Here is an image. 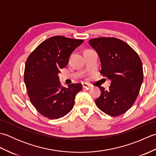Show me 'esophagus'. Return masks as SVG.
Returning <instances> with one entry per match:
<instances>
[{"instance_id": "1", "label": "esophagus", "mask_w": 156, "mask_h": 156, "mask_svg": "<svg viewBox=\"0 0 156 156\" xmlns=\"http://www.w3.org/2000/svg\"><path fill=\"white\" fill-rule=\"evenodd\" d=\"M91 87L90 85H89L88 84H86V83H84L82 84V87H83V88H86V89H88L90 88V87Z\"/></svg>"}]
</instances>
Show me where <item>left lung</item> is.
<instances>
[{
	"mask_svg": "<svg viewBox=\"0 0 156 156\" xmlns=\"http://www.w3.org/2000/svg\"><path fill=\"white\" fill-rule=\"evenodd\" d=\"M100 57L101 74L111 80L108 90L99 87L97 107L108 115L117 117L135 103L144 80L143 65L137 52L115 37H97L88 41Z\"/></svg>",
	"mask_w": 156,
	"mask_h": 156,
	"instance_id": "8db88e82",
	"label": "left lung"
}]
</instances>
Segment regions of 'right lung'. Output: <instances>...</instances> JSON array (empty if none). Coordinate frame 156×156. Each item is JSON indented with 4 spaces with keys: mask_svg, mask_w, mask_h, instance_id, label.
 I'll return each instance as SVG.
<instances>
[{
    "mask_svg": "<svg viewBox=\"0 0 156 156\" xmlns=\"http://www.w3.org/2000/svg\"><path fill=\"white\" fill-rule=\"evenodd\" d=\"M64 36H54L41 43L26 60L24 82L31 104L39 113L49 119L64 117L74 105L81 84L63 87L59 81L60 69L68 64L71 53L83 43Z\"/></svg>",
    "mask_w": 156,
    "mask_h": 156,
    "instance_id": "1",
    "label": "right lung"
}]
</instances>
